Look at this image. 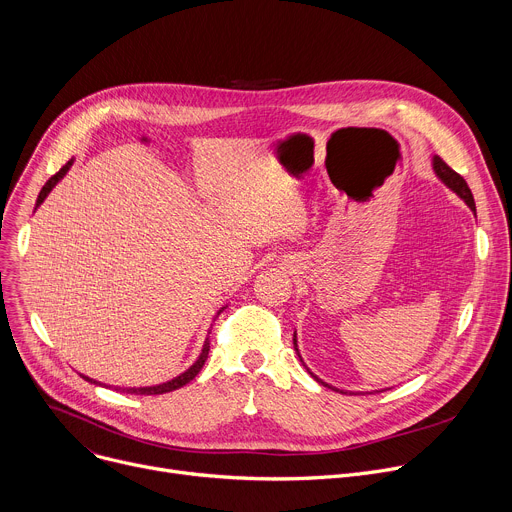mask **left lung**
Here are the masks:
<instances>
[{"label": "left lung", "mask_w": 512, "mask_h": 512, "mask_svg": "<svg viewBox=\"0 0 512 512\" xmlns=\"http://www.w3.org/2000/svg\"><path fill=\"white\" fill-rule=\"evenodd\" d=\"M433 170H435V174L440 176L442 180H444V184H448L474 212H476V204H474V196H472V192H470V188H468V184H466V180L458 174V172H454L440 156H435L433 158ZM294 346H296V350H298V344H296V336H294ZM312 375V373H310ZM314 377V375H312ZM318 383H322L318 377H314ZM324 387H328V389H332L330 385H326V383H322Z\"/></svg>", "instance_id": "8db88e82"}]
</instances>
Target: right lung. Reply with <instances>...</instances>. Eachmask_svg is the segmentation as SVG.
Here are the masks:
<instances>
[{
	"mask_svg": "<svg viewBox=\"0 0 512 512\" xmlns=\"http://www.w3.org/2000/svg\"><path fill=\"white\" fill-rule=\"evenodd\" d=\"M68 168H70V162H68L66 166H62V168L44 184V188H42L40 194H38L36 206H40V204L44 202V198L48 196V192L56 186V182L66 174ZM208 334H210V332H208ZM208 350H210V340L206 338V342H204V346H202V352H200L198 360L192 364V367H190L186 373H182L180 377H176V379H172V381H168V383H164V385H158V387H139V389H123V391L135 393V395H162V393H170V391H174V389H180V387H184L186 383H190V381L200 373V369L204 367V362H206V358H208ZM85 379L91 381V383H97V381H93V379H89V377H85Z\"/></svg>",
	"mask_w": 512,
	"mask_h": 512,
	"instance_id": "add662e5",
	"label": "right lung"
}]
</instances>
